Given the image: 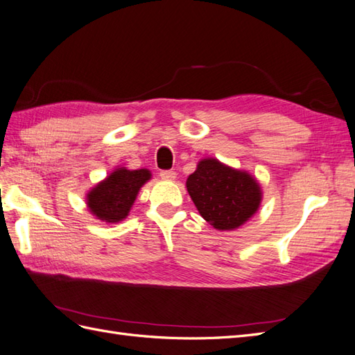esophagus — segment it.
Returning a JSON list of instances; mask_svg holds the SVG:
<instances>
[{"label": "esophagus", "instance_id": "1", "mask_svg": "<svg viewBox=\"0 0 355 355\" xmlns=\"http://www.w3.org/2000/svg\"><path fill=\"white\" fill-rule=\"evenodd\" d=\"M160 177H162L163 180L174 181V180L177 178V174H175V171H162V172H160Z\"/></svg>", "mask_w": 355, "mask_h": 355}]
</instances>
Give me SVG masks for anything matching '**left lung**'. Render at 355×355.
Here are the masks:
<instances>
[{
  "instance_id": "obj_1",
  "label": "left lung",
  "mask_w": 355,
  "mask_h": 355,
  "mask_svg": "<svg viewBox=\"0 0 355 355\" xmlns=\"http://www.w3.org/2000/svg\"><path fill=\"white\" fill-rule=\"evenodd\" d=\"M186 187L199 214L217 231L240 228L258 211L262 201L255 177L214 157L198 162Z\"/></svg>"
}]
</instances>
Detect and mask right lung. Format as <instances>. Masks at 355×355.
<instances>
[{"label": "right lung", "instance_id": "add662e5", "mask_svg": "<svg viewBox=\"0 0 355 355\" xmlns=\"http://www.w3.org/2000/svg\"><path fill=\"white\" fill-rule=\"evenodd\" d=\"M151 178L148 169L115 168L87 193V208L96 219L118 223L129 216L141 187Z\"/></svg>", "mask_w": 355, "mask_h": 355}]
</instances>
